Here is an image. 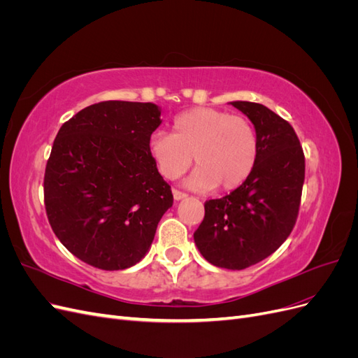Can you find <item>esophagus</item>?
Wrapping results in <instances>:
<instances>
[{"label": "esophagus", "instance_id": "34e87169", "mask_svg": "<svg viewBox=\"0 0 358 358\" xmlns=\"http://www.w3.org/2000/svg\"><path fill=\"white\" fill-rule=\"evenodd\" d=\"M173 197H175V200H182V199H187V192L179 191V189H173Z\"/></svg>", "mask_w": 358, "mask_h": 358}]
</instances>
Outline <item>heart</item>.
Here are the masks:
<instances>
[{"label":"heart","mask_w":358,"mask_h":358,"mask_svg":"<svg viewBox=\"0 0 358 358\" xmlns=\"http://www.w3.org/2000/svg\"><path fill=\"white\" fill-rule=\"evenodd\" d=\"M149 154L169 180L180 178L196 162L188 185L199 191H230L251 175L258 137L251 121L213 107H194L173 119V133H154Z\"/></svg>","instance_id":"obj_1"}]
</instances>
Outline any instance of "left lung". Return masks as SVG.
<instances>
[{"label": "left lung", "mask_w": 358, "mask_h": 358, "mask_svg": "<svg viewBox=\"0 0 358 358\" xmlns=\"http://www.w3.org/2000/svg\"><path fill=\"white\" fill-rule=\"evenodd\" d=\"M231 106L255 127L257 162L239 188L204 203V218L194 241L213 266L242 270L272 255L294 229L305 154L294 128L266 106L251 101Z\"/></svg>", "instance_id": "left-lung-1"}]
</instances>
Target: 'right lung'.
<instances>
[{
    "label": "right lung",
    "mask_w": 358,
    "mask_h": 358,
    "mask_svg": "<svg viewBox=\"0 0 358 358\" xmlns=\"http://www.w3.org/2000/svg\"><path fill=\"white\" fill-rule=\"evenodd\" d=\"M152 103L101 101L64 122L52 146L45 208L59 242L83 263L122 270L145 257L173 204L149 154Z\"/></svg>",
    "instance_id": "obj_1"
}]
</instances>
